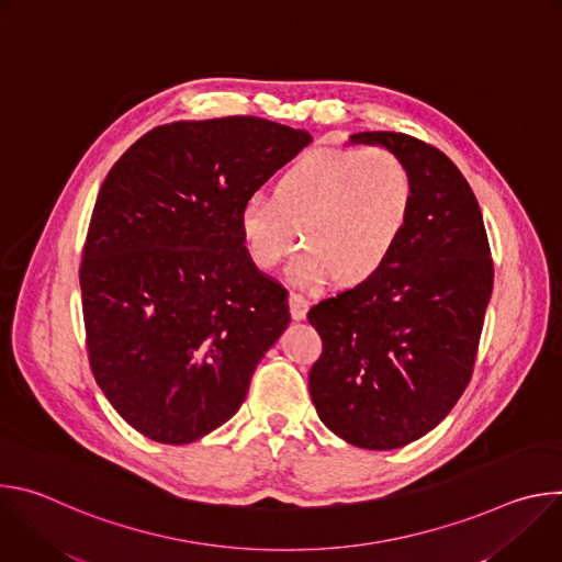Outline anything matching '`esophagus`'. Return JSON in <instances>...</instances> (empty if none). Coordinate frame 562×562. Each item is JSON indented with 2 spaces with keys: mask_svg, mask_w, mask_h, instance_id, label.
Returning <instances> with one entry per match:
<instances>
[{
  "mask_svg": "<svg viewBox=\"0 0 562 562\" xmlns=\"http://www.w3.org/2000/svg\"><path fill=\"white\" fill-rule=\"evenodd\" d=\"M289 302H291V315H293V319H304V317H306V311H308L306 297L300 295V293H291V295H289Z\"/></svg>",
  "mask_w": 562,
  "mask_h": 562,
  "instance_id": "34e87169",
  "label": "esophagus"
}]
</instances>
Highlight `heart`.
Segmentation results:
<instances>
[{"instance_id":"obj_1","label":"heart","mask_w":562,"mask_h":562,"mask_svg":"<svg viewBox=\"0 0 562 562\" xmlns=\"http://www.w3.org/2000/svg\"><path fill=\"white\" fill-rule=\"evenodd\" d=\"M414 209L407 165L386 148H331L302 155L273 184L249 198L237 226L251 262L273 271L302 237L289 276L313 289L356 286L395 251Z\"/></svg>"}]
</instances>
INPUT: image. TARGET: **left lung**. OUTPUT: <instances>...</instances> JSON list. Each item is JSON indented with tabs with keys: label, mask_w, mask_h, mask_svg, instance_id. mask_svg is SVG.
I'll return each instance as SVG.
<instances>
[{
	"label": "left lung",
	"mask_w": 562,
	"mask_h": 562,
	"mask_svg": "<svg viewBox=\"0 0 562 562\" xmlns=\"http://www.w3.org/2000/svg\"><path fill=\"white\" fill-rule=\"evenodd\" d=\"M414 180L409 224L367 282L323 300L308 323L323 356L308 371L315 412L353 447L400 449L440 425L467 389L494 289L477 200L451 159L405 133H356Z\"/></svg>",
	"instance_id": "left-lung-1"
}]
</instances>
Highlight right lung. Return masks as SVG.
Instances as JSON below:
<instances>
[{"label":"right lung","mask_w":562,"mask_h":562,"mask_svg":"<svg viewBox=\"0 0 562 562\" xmlns=\"http://www.w3.org/2000/svg\"><path fill=\"white\" fill-rule=\"evenodd\" d=\"M306 144V131L254 115L173 122L109 171L79 267L87 349L142 436L189 445L233 418L291 323L237 213Z\"/></svg>","instance_id":"obj_1"}]
</instances>
